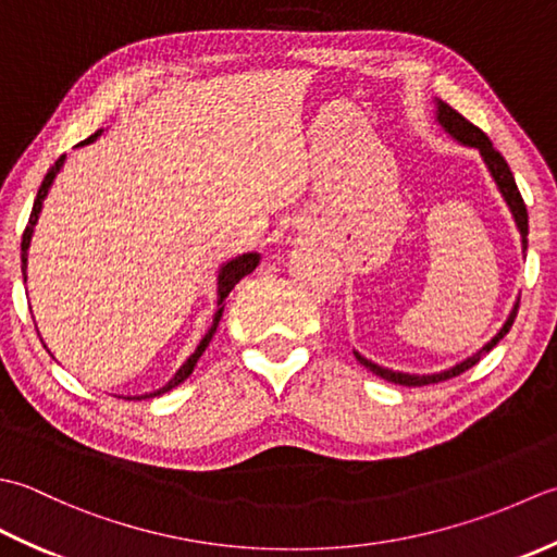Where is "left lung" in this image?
<instances>
[{"label":"left lung","mask_w":557,"mask_h":557,"mask_svg":"<svg viewBox=\"0 0 557 557\" xmlns=\"http://www.w3.org/2000/svg\"><path fill=\"white\" fill-rule=\"evenodd\" d=\"M437 122L442 124V129H445V132L451 136V139H457V141L463 144V146H471V149H479V153H481V158H483V163L487 165V170H491V175H493V180H495L497 189H500V195H503V199L507 201L509 211H512V219H515L517 231H519V235H521V249H524V252H527V235H529V213H527V203H524V199H521L519 189H517V183H515L512 170H509V165H507L505 158L500 156V151H495L493 141L487 139V136H485L479 127H475V124H471L467 117H461L457 110H454V108L447 106V103H442V100H437ZM517 310H519V302H515V308H512V312H509L507 322L503 324L500 332H497V334L491 338V342H487L481 350H475V354H473L471 358L461 360V362H457V366H454V368L442 370V372H433V374L394 372V370H389V368L377 366V362L362 358V356L358 354V350H354V354H356L360 366H366L370 372H374V374H377V377H382V380L394 382V384H404V387H425V384H435V382H442V380L457 377V374H461V372H467L469 368H473L475 362H479V360L487 354V350H493V348L497 346V342H500V338L509 332V329H512Z\"/></svg>","instance_id":"obj_1"}]
</instances>
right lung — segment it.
I'll return each instance as SVG.
<instances>
[{
    "mask_svg": "<svg viewBox=\"0 0 557 557\" xmlns=\"http://www.w3.org/2000/svg\"><path fill=\"white\" fill-rule=\"evenodd\" d=\"M100 132H103V129H98L96 134H90L86 141L76 144V146H86V144H90V141H96L98 136H100ZM64 161H66V156L57 158L54 165L48 170V175H45V180H42V185H40V189H38L36 201H33V211H30V219H28V225H26V231H24V240H21V271H24V283H26V278H28V276H26V269H28V247H30L33 228H36V223H38V219H40V211H42V201H45V197H48V191H50V187H52V183H54L57 173H60V170H62ZM257 264H259V255H257V252H247V255H240V257L231 259V262H225V264L219 269V281H215V295H219V298H215V314H213V322H211V326H209V332L203 334L199 346L195 348V354H191V356L183 362V368H180V370L173 374V377L168 380L165 387L156 389V392H151V394H141V396H124V399H151V396H161V394H165V392H170V389H175L177 384H183V382L189 377L191 370H195V366H197V360L201 358L203 350H207V346L211 344V338H213V334H215V326H219V322H221L223 308H225L223 300L228 298L237 281L245 278L247 274H252V271L257 269Z\"/></svg>",
    "mask_w": 557,
    "mask_h": 557,
    "instance_id": "add662e5",
    "label": "right lung"
}]
</instances>
